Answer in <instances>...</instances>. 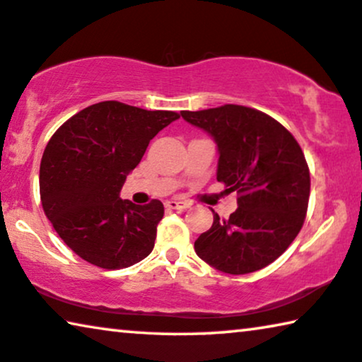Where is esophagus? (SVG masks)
Here are the masks:
<instances>
[{
	"instance_id": "34e87169",
	"label": "esophagus",
	"mask_w": 362,
	"mask_h": 362,
	"mask_svg": "<svg viewBox=\"0 0 362 362\" xmlns=\"http://www.w3.org/2000/svg\"><path fill=\"white\" fill-rule=\"evenodd\" d=\"M165 208H169V209H185V208H188V203L179 202V199H167Z\"/></svg>"
}]
</instances>
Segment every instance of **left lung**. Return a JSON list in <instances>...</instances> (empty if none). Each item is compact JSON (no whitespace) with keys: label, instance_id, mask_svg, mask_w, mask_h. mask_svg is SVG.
I'll list each match as a JSON object with an SVG mask.
<instances>
[{"label":"left lung","instance_id":"left-lung-1","mask_svg":"<svg viewBox=\"0 0 362 362\" xmlns=\"http://www.w3.org/2000/svg\"><path fill=\"white\" fill-rule=\"evenodd\" d=\"M180 115L214 139L216 179L239 195L229 219L213 211V226L195 240L197 255L229 274L265 268L305 219L310 175L299 143L281 123L250 107L228 104Z\"/></svg>","mask_w":362,"mask_h":362}]
</instances>
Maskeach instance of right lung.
I'll list each match as a JSON object with an SVG mask.
<instances>
[{
    "instance_id": "right-lung-1",
    "label": "right lung",
    "mask_w": 362,
    "mask_h": 362,
    "mask_svg": "<svg viewBox=\"0 0 362 362\" xmlns=\"http://www.w3.org/2000/svg\"><path fill=\"white\" fill-rule=\"evenodd\" d=\"M179 117L105 100L78 112L50 138L40 163L42 206L83 260L118 269L153 252L164 204L139 206L120 190L151 139Z\"/></svg>"
}]
</instances>
